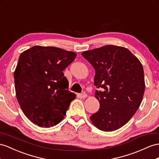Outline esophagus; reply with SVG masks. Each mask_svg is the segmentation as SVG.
Returning <instances> with one entry per match:
<instances>
[{"label": "esophagus", "instance_id": "1", "mask_svg": "<svg viewBox=\"0 0 159 159\" xmlns=\"http://www.w3.org/2000/svg\"><path fill=\"white\" fill-rule=\"evenodd\" d=\"M77 96H78L79 98H81V99H84V98H86V97H87V95L84 92L82 93H79L78 95H77Z\"/></svg>", "mask_w": 159, "mask_h": 159}]
</instances>
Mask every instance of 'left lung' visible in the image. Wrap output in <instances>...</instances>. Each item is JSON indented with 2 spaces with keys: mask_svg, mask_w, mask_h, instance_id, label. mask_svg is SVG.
<instances>
[{
  "mask_svg": "<svg viewBox=\"0 0 159 159\" xmlns=\"http://www.w3.org/2000/svg\"><path fill=\"white\" fill-rule=\"evenodd\" d=\"M95 70L94 84L99 111L90 119L95 127L105 132L124 125L139 108L145 83L140 60L127 48L107 45L82 53Z\"/></svg>",
  "mask_w": 159,
  "mask_h": 159,
  "instance_id": "8db88e82",
  "label": "left lung"
}]
</instances>
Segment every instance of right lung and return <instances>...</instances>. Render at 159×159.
<instances>
[{"label":"right lung","instance_id":"right-lung-1","mask_svg":"<svg viewBox=\"0 0 159 159\" xmlns=\"http://www.w3.org/2000/svg\"><path fill=\"white\" fill-rule=\"evenodd\" d=\"M76 56L73 52L39 46L20 55L14 72L16 97L24 114L39 127L58 124L76 98L63 72Z\"/></svg>","mask_w":159,"mask_h":159}]
</instances>
